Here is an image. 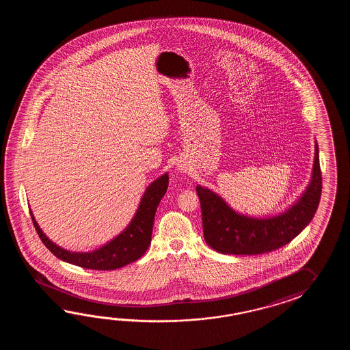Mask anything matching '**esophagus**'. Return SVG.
Returning a JSON list of instances; mask_svg holds the SVG:
<instances>
[{
  "instance_id": "obj_1",
  "label": "esophagus",
  "mask_w": 350,
  "mask_h": 350,
  "mask_svg": "<svg viewBox=\"0 0 350 350\" xmlns=\"http://www.w3.org/2000/svg\"><path fill=\"white\" fill-rule=\"evenodd\" d=\"M178 170L180 172H186L185 166H183V165H178Z\"/></svg>"
}]
</instances>
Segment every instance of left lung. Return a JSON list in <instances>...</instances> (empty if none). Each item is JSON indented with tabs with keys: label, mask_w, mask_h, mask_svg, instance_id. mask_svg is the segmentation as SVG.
<instances>
[{
	"label": "left lung",
	"mask_w": 350,
	"mask_h": 350,
	"mask_svg": "<svg viewBox=\"0 0 350 350\" xmlns=\"http://www.w3.org/2000/svg\"><path fill=\"white\" fill-rule=\"evenodd\" d=\"M200 199L204 239L220 254L256 255L291 243L312 221L321 195L319 148L315 142L312 176L304 191L289 208L269 216H252L231 208L221 195L196 186Z\"/></svg>",
	"instance_id": "8db88e82"
}]
</instances>
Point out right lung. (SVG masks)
I'll use <instances>...</instances> for the list:
<instances>
[{
  "label": "right lung",
  "mask_w": 350,
  "mask_h": 350,
  "mask_svg": "<svg viewBox=\"0 0 350 350\" xmlns=\"http://www.w3.org/2000/svg\"><path fill=\"white\" fill-rule=\"evenodd\" d=\"M169 185V174L165 172L150 184L142 195L139 206L126 228L92 252H72L53 243L40 228L30 208L31 217L38 237L46 247L61 260L92 270H113L140 259L151 243V232L157 205L164 198Z\"/></svg>",
  "instance_id": "1"
}]
</instances>
